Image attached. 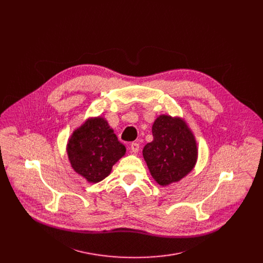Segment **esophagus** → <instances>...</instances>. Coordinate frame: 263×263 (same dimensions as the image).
Instances as JSON below:
<instances>
[{
  "label": "esophagus",
  "instance_id": "34e87169",
  "mask_svg": "<svg viewBox=\"0 0 263 263\" xmlns=\"http://www.w3.org/2000/svg\"><path fill=\"white\" fill-rule=\"evenodd\" d=\"M130 146H131V151L133 153H137L138 152V149H139V143L138 142H132Z\"/></svg>",
  "mask_w": 263,
  "mask_h": 263
}]
</instances>
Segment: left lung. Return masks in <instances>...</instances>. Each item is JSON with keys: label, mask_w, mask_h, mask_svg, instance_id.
<instances>
[{"label": "left lung", "mask_w": 263, "mask_h": 263, "mask_svg": "<svg viewBox=\"0 0 263 263\" xmlns=\"http://www.w3.org/2000/svg\"><path fill=\"white\" fill-rule=\"evenodd\" d=\"M153 141L144 145L142 155L155 181L162 186L181 180L195 166L196 139L184 121L160 116L152 127Z\"/></svg>", "instance_id": "8db88e82"}]
</instances>
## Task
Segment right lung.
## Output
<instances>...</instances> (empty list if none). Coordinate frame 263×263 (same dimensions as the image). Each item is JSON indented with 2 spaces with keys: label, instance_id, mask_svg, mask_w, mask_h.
<instances>
[{
  "label": "right lung",
  "instance_id": "right-lung-1",
  "mask_svg": "<svg viewBox=\"0 0 263 263\" xmlns=\"http://www.w3.org/2000/svg\"><path fill=\"white\" fill-rule=\"evenodd\" d=\"M125 153V145L100 117L87 120L74 130L67 143L71 167L90 183L105 179Z\"/></svg>",
  "mask_w": 263,
  "mask_h": 263
}]
</instances>
